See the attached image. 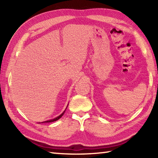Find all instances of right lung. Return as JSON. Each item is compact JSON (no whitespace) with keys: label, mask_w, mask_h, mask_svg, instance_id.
I'll list each match as a JSON object with an SVG mask.
<instances>
[{"label":"right lung","mask_w":158,"mask_h":158,"mask_svg":"<svg viewBox=\"0 0 158 158\" xmlns=\"http://www.w3.org/2000/svg\"><path fill=\"white\" fill-rule=\"evenodd\" d=\"M66 109L64 110V111L62 114H61V115H59L58 117H56V118H54V119H51V120H48V121H45V122H41V123H49V122H56V121H57V120H58L60 118V117H61L63 115H64V112H65V110H66Z\"/></svg>","instance_id":"add662e5"}]
</instances>
